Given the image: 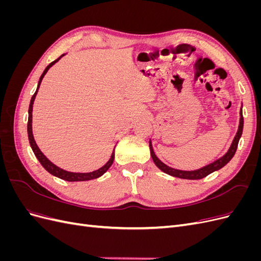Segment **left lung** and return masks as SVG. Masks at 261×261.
<instances>
[{
	"mask_svg": "<svg viewBox=\"0 0 261 261\" xmlns=\"http://www.w3.org/2000/svg\"><path fill=\"white\" fill-rule=\"evenodd\" d=\"M240 125H239V129L238 133H236V135L233 139V143L230 147V149L227 150V152L223 155L221 156L220 159L216 160L215 162H212L206 167H203L199 170H195V171H180V170H176V169H173L168 167L167 164H164L163 162H161L159 159H158L156 155L154 154V151L152 149V145H151V141H149V148H150V154H151L152 160L154 162V164L156 165L158 168H159L161 171H163L164 173H167L169 175L172 176H175V177H179V178H186V179H200L206 177L207 175H209L210 173L215 172L220 170L221 168H223L224 165L230 161L233 155L236 152V149H238V145H239V141L240 138L242 136V133H243V126H244V117H243V112H242V109H241V112H240Z\"/></svg>",
	"mask_w": 261,
	"mask_h": 261,
	"instance_id": "obj_1",
	"label": "left lung"
}]
</instances>
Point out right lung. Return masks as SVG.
Here are the masks:
<instances>
[{
	"label": "right lung",
	"mask_w": 261,
	"mask_h": 261,
	"mask_svg": "<svg viewBox=\"0 0 261 261\" xmlns=\"http://www.w3.org/2000/svg\"><path fill=\"white\" fill-rule=\"evenodd\" d=\"M64 54H62L61 57L59 59H57L55 61H53L52 63H50V64L45 67V69L43 70L42 75L40 76V80H39V83H38V87H37V90L36 92L34 93V96L31 97V100H30V105H29V110H28V124H27V132H28V138H29V144H30V147L31 149H33V151L35 153V155L37 156V159L39 160V162L41 163L42 167L48 171L50 174L57 176L61 179H64V180H68V181H80V180H90V179H93V178H98L99 176L103 175L105 173L109 170V168L111 167L113 161H114V151L112 152L111 154V158H110V160L103 165V167L93 171V172H89V173H74V172H68V171H65L63 170L59 167H57V165L53 164L48 158H46L42 152L41 150L39 149V147L37 146L36 141H35V138H34V135H33V126H31V123H33V106H34V101H35V98L37 96V92H38V89L39 87H40V84L43 80L44 75L46 74V72H48V69L54 65L55 63H57Z\"/></svg>",
	"instance_id": "add662e5"
}]
</instances>
